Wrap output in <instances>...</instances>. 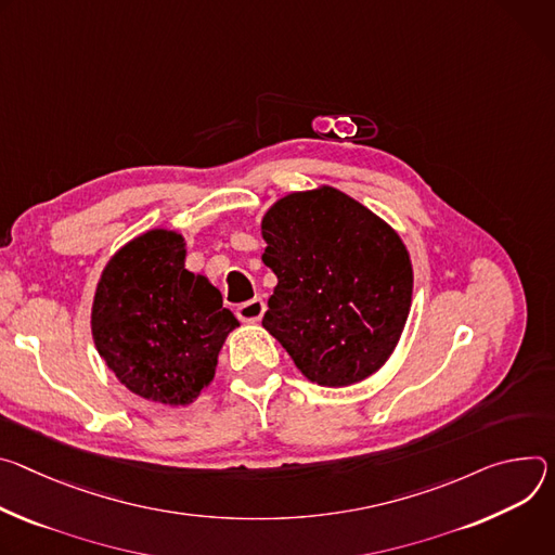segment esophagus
Here are the masks:
<instances>
[{"mask_svg": "<svg viewBox=\"0 0 555 555\" xmlns=\"http://www.w3.org/2000/svg\"><path fill=\"white\" fill-rule=\"evenodd\" d=\"M264 311H267V304H264L260 297H254V299H249V301L237 304L235 315H237V320H242V322H258V320L264 315Z\"/></svg>", "mask_w": 555, "mask_h": 555, "instance_id": "1", "label": "esophagus"}]
</instances>
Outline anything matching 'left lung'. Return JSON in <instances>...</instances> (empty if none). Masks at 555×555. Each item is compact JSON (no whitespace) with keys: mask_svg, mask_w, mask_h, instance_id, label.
Returning a JSON list of instances; mask_svg holds the SVG:
<instances>
[{"mask_svg":"<svg viewBox=\"0 0 555 555\" xmlns=\"http://www.w3.org/2000/svg\"><path fill=\"white\" fill-rule=\"evenodd\" d=\"M262 237V260L278 275L262 326L301 375L341 388L377 373L410 313L412 264L401 237L333 188L278 201Z\"/></svg>","mask_w":555,"mask_h":555,"instance_id":"1","label":"left lung"}]
</instances>
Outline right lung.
I'll use <instances>...</instances> for the list:
<instances>
[{"label": "right lung", "mask_w": 555, "mask_h": 555, "mask_svg": "<svg viewBox=\"0 0 555 555\" xmlns=\"http://www.w3.org/2000/svg\"><path fill=\"white\" fill-rule=\"evenodd\" d=\"M237 326L222 295L184 269V240L147 231L107 262L92 304L99 354L134 395L192 403L211 384L218 352Z\"/></svg>", "instance_id": "obj_1"}]
</instances>
